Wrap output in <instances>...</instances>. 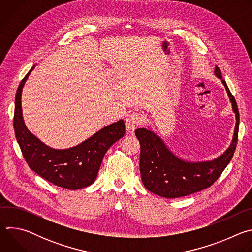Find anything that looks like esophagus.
<instances>
[{
	"mask_svg": "<svg viewBox=\"0 0 252 252\" xmlns=\"http://www.w3.org/2000/svg\"><path fill=\"white\" fill-rule=\"evenodd\" d=\"M143 121L142 115L139 113H132L126 117V128L128 133H133L134 129L141 125Z\"/></svg>",
	"mask_w": 252,
	"mask_h": 252,
	"instance_id": "1",
	"label": "esophagus"
}]
</instances>
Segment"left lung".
Listing matches in <instances>:
<instances>
[{
	"mask_svg": "<svg viewBox=\"0 0 252 252\" xmlns=\"http://www.w3.org/2000/svg\"><path fill=\"white\" fill-rule=\"evenodd\" d=\"M214 75L221 80L235 114V128L229 148L219 158L207 161H186L177 158L153 130L137 128L134 133L140 143L139 170L145 188L165 198H176L198 192L209 188L230 162L236 149L239 113L221 71L217 65Z\"/></svg>",
	"mask_w": 252,
	"mask_h": 252,
	"instance_id": "1",
	"label": "left lung"
}]
</instances>
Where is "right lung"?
I'll list each match as a JSON object with an SVG mask.
<instances>
[{
  "label": "right lung",
  "instance_id": "obj_1",
  "mask_svg": "<svg viewBox=\"0 0 252 252\" xmlns=\"http://www.w3.org/2000/svg\"><path fill=\"white\" fill-rule=\"evenodd\" d=\"M34 65L22 80L15 98L14 129L22 154L32 170L55 186L79 189L91 186L96 178L104 154L126 133L120 120L96 131L80 145L65 150H55L26 126L22 114V91Z\"/></svg>",
  "mask_w": 252,
  "mask_h": 252
}]
</instances>
